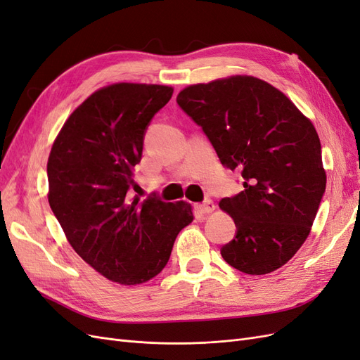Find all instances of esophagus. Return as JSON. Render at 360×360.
<instances>
[{
  "label": "esophagus",
  "mask_w": 360,
  "mask_h": 360,
  "mask_svg": "<svg viewBox=\"0 0 360 360\" xmlns=\"http://www.w3.org/2000/svg\"><path fill=\"white\" fill-rule=\"evenodd\" d=\"M200 209H201L204 213H212V212L216 209V205H214V202H213L212 200H205V201L200 205Z\"/></svg>",
  "instance_id": "1"
}]
</instances>
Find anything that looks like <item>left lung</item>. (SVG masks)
<instances>
[{"label": "left lung", "instance_id": "1", "mask_svg": "<svg viewBox=\"0 0 360 360\" xmlns=\"http://www.w3.org/2000/svg\"><path fill=\"white\" fill-rule=\"evenodd\" d=\"M177 103L222 165L242 174L245 189L219 202L237 228L222 258L248 275L284 266L307 240L326 191L317 130L284 93L252 76L191 85Z\"/></svg>", "mask_w": 360, "mask_h": 360}]
</instances>
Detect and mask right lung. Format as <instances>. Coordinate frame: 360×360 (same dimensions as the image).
<instances>
[{
  "instance_id": "1",
  "label": "right lung",
  "mask_w": 360,
  "mask_h": 360,
  "mask_svg": "<svg viewBox=\"0 0 360 360\" xmlns=\"http://www.w3.org/2000/svg\"><path fill=\"white\" fill-rule=\"evenodd\" d=\"M172 96L167 85L114 84L93 93L64 123L48 159L49 205L85 263L123 285L167 266L193 219L186 202L151 193L130 200L151 120Z\"/></svg>"
}]
</instances>
